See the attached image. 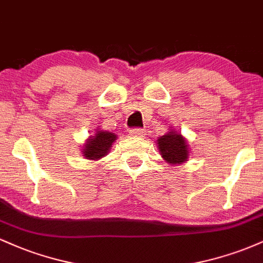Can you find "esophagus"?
<instances>
[{
    "label": "esophagus",
    "instance_id": "esophagus-1",
    "mask_svg": "<svg viewBox=\"0 0 263 263\" xmlns=\"http://www.w3.org/2000/svg\"><path fill=\"white\" fill-rule=\"evenodd\" d=\"M129 135L135 136V137H144L146 131L142 128H132V129H129Z\"/></svg>",
    "mask_w": 263,
    "mask_h": 263
}]
</instances>
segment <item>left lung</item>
<instances>
[{
    "mask_svg": "<svg viewBox=\"0 0 263 263\" xmlns=\"http://www.w3.org/2000/svg\"><path fill=\"white\" fill-rule=\"evenodd\" d=\"M157 147L165 162L172 165H180L189 158V144L182 134L177 129L170 128L165 135L157 140Z\"/></svg>",
    "mask_w": 263,
    "mask_h": 263,
    "instance_id": "1",
    "label": "left lung"
}]
</instances>
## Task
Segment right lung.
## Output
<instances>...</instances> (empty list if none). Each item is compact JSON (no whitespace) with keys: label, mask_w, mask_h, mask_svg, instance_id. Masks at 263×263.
<instances>
[{"label":"right lung","mask_w":263,"mask_h":263,"mask_svg":"<svg viewBox=\"0 0 263 263\" xmlns=\"http://www.w3.org/2000/svg\"><path fill=\"white\" fill-rule=\"evenodd\" d=\"M117 140V136L112 132L105 131L98 127L95 134L89 136V138L83 144L84 158L90 159V161H98V159L104 158L105 156L110 152L112 143Z\"/></svg>","instance_id":"right-lung-1"}]
</instances>
